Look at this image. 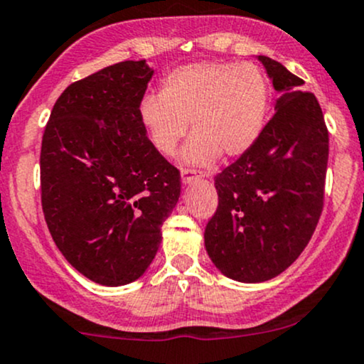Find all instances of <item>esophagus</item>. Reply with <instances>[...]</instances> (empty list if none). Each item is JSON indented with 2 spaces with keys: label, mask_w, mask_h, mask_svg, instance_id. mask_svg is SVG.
Returning <instances> with one entry per match:
<instances>
[{
  "label": "esophagus",
  "mask_w": 364,
  "mask_h": 364,
  "mask_svg": "<svg viewBox=\"0 0 364 364\" xmlns=\"http://www.w3.org/2000/svg\"><path fill=\"white\" fill-rule=\"evenodd\" d=\"M200 177H203V175L196 172V170H192V168H182L181 178H182L183 183H194L196 181H199Z\"/></svg>",
  "instance_id": "1"
}]
</instances>
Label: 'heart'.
<instances>
[{"instance_id": "1", "label": "heart", "mask_w": 364, "mask_h": 364, "mask_svg": "<svg viewBox=\"0 0 364 364\" xmlns=\"http://www.w3.org/2000/svg\"><path fill=\"white\" fill-rule=\"evenodd\" d=\"M269 104V83L257 64L203 61L170 71L160 95L141 98L138 114L153 148L165 156L173 155L191 122L182 161L209 166L220 153L238 156L254 146Z\"/></svg>"}]
</instances>
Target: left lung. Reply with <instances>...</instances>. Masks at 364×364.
<instances>
[{
	"label": "left lung",
	"instance_id": "1",
	"mask_svg": "<svg viewBox=\"0 0 364 364\" xmlns=\"http://www.w3.org/2000/svg\"><path fill=\"white\" fill-rule=\"evenodd\" d=\"M279 98L254 146L215 177L204 232L213 264L242 283L272 279L300 257L323 209L328 131L317 97L281 63L259 55Z\"/></svg>",
	"mask_w": 364,
	"mask_h": 364
}]
</instances>
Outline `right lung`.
Instances as JSON below:
<instances>
[{
    "instance_id": "add662e5",
    "label": "right lung",
    "mask_w": 364,
    "mask_h": 364,
    "mask_svg": "<svg viewBox=\"0 0 364 364\" xmlns=\"http://www.w3.org/2000/svg\"><path fill=\"white\" fill-rule=\"evenodd\" d=\"M151 76L144 61H122L75 81L42 136L47 228L68 262L104 286L143 276L181 196V172L139 121Z\"/></svg>"
}]
</instances>
